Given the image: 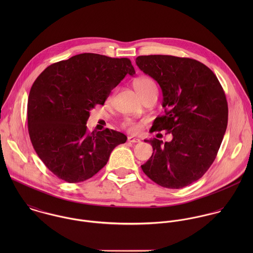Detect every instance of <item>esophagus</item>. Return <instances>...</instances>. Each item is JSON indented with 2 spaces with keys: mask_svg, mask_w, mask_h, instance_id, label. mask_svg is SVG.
<instances>
[{
  "mask_svg": "<svg viewBox=\"0 0 253 253\" xmlns=\"http://www.w3.org/2000/svg\"><path fill=\"white\" fill-rule=\"evenodd\" d=\"M127 141L130 142V143H138V142H140V139L135 138V137H133V136H128V137H127Z\"/></svg>",
  "mask_w": 253,
  "mask_h": 253,
  "instance_id": "esophagus-1",
  "label": "esophagus"
}]
</instances>
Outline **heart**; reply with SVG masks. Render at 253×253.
Instances as JSON below:
<instances>
[{
	"label": "heart",
	"mask_w": 253,
	"mask_h": 253,
	"mask_svg": "<svg viewBox=\"0 0 253 253\" xmlns=\"http://www.w3.org/2000/svg\"><path fill=\"white\" fill-rule=\"evenodd\" d=\"M133 86L140 97H142V95H144L145 93L148 92L149 90L157 89V85L155 82L152 79L147 77H141L135 80L133 83ZM122 126L127 129L129 132H137L140 129V125L128 120L124 121L122 124Z\"/></svg>",
	"instance_id": "b5f03b06"
}]
</instances>
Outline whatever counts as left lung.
<instances>
[{
    "instance_id": "obj_1",
    "label": "left lung",
    "mask_w": 253,
    "mask_h": 253,
    "mask_svg": "<svg viewBox=\"0 0 253 253\" xmlns=\"http://www.w3.org/2000/svg\"><path fill=\"white\" fill-rule=\"evenodd\" d=\"M139 69L160 84L165 115L152 131L172 134L170 142L145 139L153 147L141 166L158 185L180 189L199 180L216 158L228 124V103L214 73L202 62L172 55H141Z\"/></svg>"
}]
</instances>
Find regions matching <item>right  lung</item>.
<instances>
[{
	"label": "right lung",
	"instance_id": "obj_1",
	"mask_svg": "<svg viewBox=\"0 0 253 253\" xmlns=\"http://www.w3.org/2000/svg\"><path fill=\"white\" fill-rule=\"evenodd\" d=\"M134 68L128 58L81 53L46 67L34 82L27 108L28 131L37 155L58 178L78 183L95 175L114 148L127 137L117 130L86 128L89 111L103 105Z\"/></svg>",
	"mask_w": 253,
	"mask_h": 253
}]
</instances>
